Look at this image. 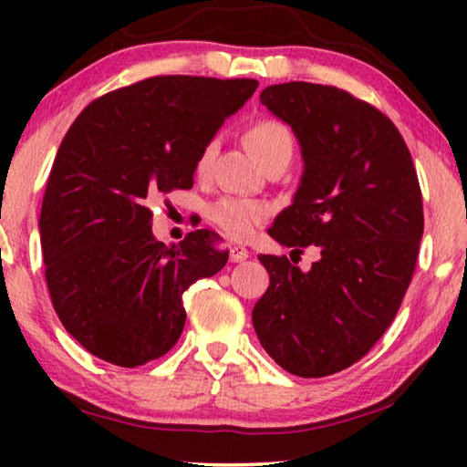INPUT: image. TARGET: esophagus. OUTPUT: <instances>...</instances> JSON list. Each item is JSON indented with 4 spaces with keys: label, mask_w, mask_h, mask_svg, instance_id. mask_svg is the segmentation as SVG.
<instances>
[{
    "label": "esophagus",
    "mask_w": 467,
    "mask_h": 467,
    "mask_svg": "<svg viewBox=\"0 0 467 467\" xmlns=\"http://www.w3.org/2000/svg\"><path fill=\"white\" fill-rule=\"evenodd\" d=\"M228 257H231L233 264H241V262H244V259L249 257V251L244 249V247H241V244H233L231 253H228Z\"/></svg>",
    "instance_id": "obj_1"
}]
</instances>
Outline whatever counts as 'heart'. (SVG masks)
<instances>
[{
  "label": "heart",
  "mask_w": 467,
  "mask_h": 467,
  "mask_svg": "<svg viewBox=\"0 0 467 467\" xmlns=\"http://www.w3.org/2000/svg\"><path fill=\"white\" fill-rule=\"evenodd\" d=\"M247 144L265 169L275 162L288 164L295 154L292 131L278 119H259L253 123L247 131ZM214 152L216 140H210L197 158V172L210 169ZM267 216L270 208L264 202L244 200V197H223L210 208L212 223L236 241L249 239Z\"/></svg>",
  "instance_id": "1"
}]
</instances>
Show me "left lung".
Instances as JSON below:
<instances>
[{
	"mask_svg": "<svg viewBox=\"0 0 467 467\" xmlns=\"http://www.w3.org/2000/svg\"><path fill=\"white\" fill-rule=\"evenodd\" d=\"M259 99L295 131L305 162L267 234L292 255L313 244L319 259L303 272L286 255H259L270 286L253 327L284 370L327 377L365 357L398 315L424 231L420 185L389 117L350 92L288 82Z\"/></svg>",
	"mask_w": 467,
	"mask_h": 467,
	"instance_id": "left-lung-1",
	"label": "left lung"
}]
</instances>
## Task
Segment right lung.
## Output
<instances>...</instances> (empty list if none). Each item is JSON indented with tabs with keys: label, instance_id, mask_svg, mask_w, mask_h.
Instances as JSON below:
<instances>
[{
	"label": "right lung",
	"instance_id": "obj_1",
	"mask_svg": "<svg viewBox=\"0 0 467 467\" xmlns=\"http://www.w3.org/2000/svg\"><path fill=\"white\" fill-rule=\"evenodd\" d=\"M257 80L154 76L92 100L67 130L41 220L53 309L86 350L133 368L167 354L185 326L183 292L228 262L214 233L156 241L152 210L192 189L197 158Z\"/></svg>",
	"mask_w": 467,
	"mask_h": 467
}]
</instances>
